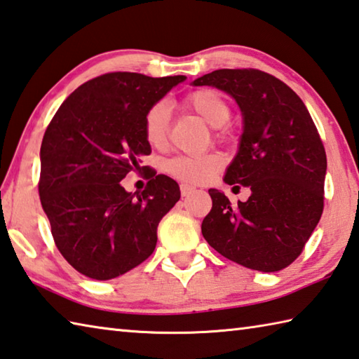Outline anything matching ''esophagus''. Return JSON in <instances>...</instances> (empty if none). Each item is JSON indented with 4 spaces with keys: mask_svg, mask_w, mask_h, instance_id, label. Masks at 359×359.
<instances>
[{
    "mask_svg": "<svg viewBox=\"0 0 359 359\" xmlns=\"http://www.w3.org/2000/svg\"><path fill=\"white\" fill-rule=\"evenodd\" d=\"M194 191V188L193 187H190V185H185V184H182L180 185V193H182V196L184 198H187V196H190V194Z\"/></svg>",
    "mask_w": 359,
    "mask_h": 359,
    "instance_id": "34e87169",
    "label": "esophagus"
}]
</instances>
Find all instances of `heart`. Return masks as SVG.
Returning a JSON list of instances; mask_svg holds the SVG:
<instances>
[{"label": "heart", "mask_w": 359, "mask_h": 359, "mask_svg": "<svg viewBox=\"0 0 359 359\" xmlns=\"http://www.w3.org/2000/svg\"><path fill=\"white\" fill-rule=\"evenodd\" d=\"M187 107L213 128L224 127L231 119V108L218 93L212 89H201L187 97ZM169 105L158 102L149 109L144 117V135L151 146L160 147L166 142L169 130ZM223 166L218 154H202L194 157L180 155L165 163V171L174 179L190 185L204 184Z\"/></svg>", "instance_id": "b5f03b06"}]
</instances>
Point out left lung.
<instances>
[{
  "label": "left lung",
  "mask_w": 359,
  "mask_h": 359,
  "mask_svg": "<svg viewBox=\"0 0 359 359\" xmlns=\"http://www.w3.org/2000/svg\"><path fill=\"white\" fill-rule=\"evenodd\" d=\"M191 84L223 90L238 105L243 128L223 180L251 190L232 207L210 188L202 236L246 269L283 270L302 254L323 212L327 154L308 108L287 84L254 69H219Z\"/></svg>",
  "instance_id": "8db88e82"
}]
</instances>
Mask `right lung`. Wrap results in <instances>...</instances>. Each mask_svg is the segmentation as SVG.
I'll return each instance as SVG.
<instances>
[{
    "mask_svg": "<svg viewBox=\"0 0 359 359\" xmlns=\"http://www.w3.org/2000/svg\"><path fill=\"white\" fill-rule=\"evenodd\" d=\"M185 80L105 74L75 89L51 119L39 196L57 250L81 275L107 281L154 252L158 223L180 199L177 182L154 174L144 191L128 193L121 180L151 154L147 111Z\"/></svg>",
    "mask_w": 359,
    "mask_h": 359,
    "instance_id": "right-lung-1",
    "label": "right lung"
}]
</instances>
